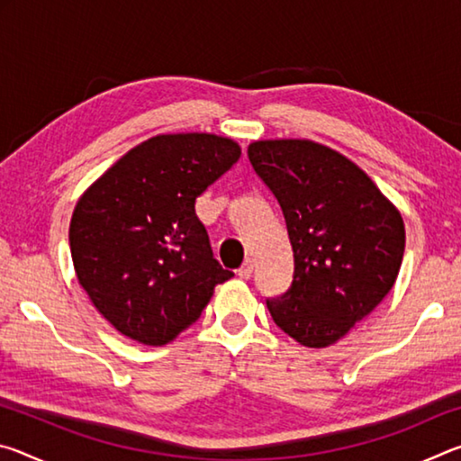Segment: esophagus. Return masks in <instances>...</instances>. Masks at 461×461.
<instances>
[{
    "instance_id": "esophagus-1",
    "label": "esophagus",
    "mask_w": 461,
    "mask_h": 461,
    "mask_svg": "<svg viewBox=\"0 0 461 461\" xmlns=\"http://www.w3.org/2000/svg\"><path fill=\"white\" fill-rule=\"evenodd\" d=\"M252 272H254V262H252V260H246V262L241 264V267L238 268V276H240V278H249V276H252Z\"/></svg>"
}]
</instances>
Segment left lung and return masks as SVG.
<instances>
[{
	"label": "left lung",
	"instance_id": "obj_1",
	"mask_svg": "<svg viewBox=\"0 0 461 461\" xmlns=\"http://www.w3.org/2000/svg\"><path fill=\"white\" fill-rule=\"evenodd\" d=\"M283 209L294 256L293 285L267 307L305 348H327L390 293L404 254V223L372 178L313 140H256L248 146Z\"/></svg>",
	"mask_w": 461,
	"mask_h": 461
}]
</instances>
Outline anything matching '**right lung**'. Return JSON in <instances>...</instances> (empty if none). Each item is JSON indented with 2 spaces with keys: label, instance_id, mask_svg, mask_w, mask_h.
<instances>
[{
  "label": "right lung",
  "instance_id": "1",
  "mask_svg": "<svg viewBox=\"0 0 461 461\" xmlns=\"http://www.w3.org/2000/svg\"><path fill=\"white\" fill-rule=\"evenodd\" d=\"M215 134H158L113 162L77 201L68 228L77 280L104 319L167 346L233 276L213 258L194 199L236 165Z\"/></svg>",
  "mask_w": 461,
  "mask_h": 461
}]
</instances>
